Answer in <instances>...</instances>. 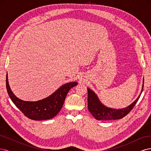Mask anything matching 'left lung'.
I'll return each instance as SVG.
<instances>
[{
  "instance_id": "left-lung-1",
  "label": "left lung",
  "mask_w": 151,
  "mask_h": 151,
  "mask_svg": "<svg viewBox=\"0 0 151 151\" xmlns=\"http://www.w3.org/2000/svg\"><path fill=\"white\" fill-rule=\"evenodd\" d=\"M144 81V80H143V83ZM144 84H142L140 94L136 100L129 106L121 109H114L105 106L100 101L97 94L93 90L88 88V107L89 111L92 114L95 119L98 120L109 121L121 119L125 116L134 107L137 102L138 101L142 92Z\"/></svg>"
}]
</instances>
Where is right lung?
Returning a JSON list of instances; mask_svg holds the SVG:
<instances>
[{
    "instance_id": "obj_1",
    "label": "right lung",
    "mask_w": 151,
    "mask_h": 151,
    "mask_svg": "<svg viewBox=\"0 0 151 151\" xmlns=\"http://www.w3.org/2000/svg\"><path fill=\"white\" fill-rule=\"evenodd\" d=\"M77 85V82L68 83L46 98L36 101H27L18 98L12 93L9 84L7 74L6 76V88L12 101L26 116L34 120H45L55 116L60 111L68 91Z\"/></svg>"
}]
</instances>
